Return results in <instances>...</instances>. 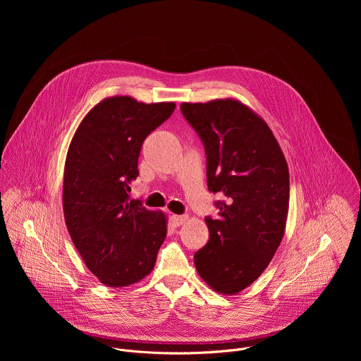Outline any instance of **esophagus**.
Masks as SVG:
<instances>
[{"mask_svg":"<svg viewBox=\"0 0 361 361\" xmlns=\"http://www.w3.org/2000/svg\"><path fill=\"white\" fill-rule=\"evenodd\" d=\"M188 220V216H177V214H173L171 216V223L176 226V227H178V226H183L185 221Z\"/></svg>","mask_w":361,"mask_h":361,"instance_id":"34e87169","label":"esophagus"}]
</instances>
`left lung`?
Listing matches in <instances>:
<instances>
[{
	"mask_svg": "<svg viewBox=\"0 0 361 361\" xmlns=\"http://www.w3.org/2000/svg\"><path fill=\"white\" fill-rule=\"evenodd\" d=\"M181 111L207 154V187L223 197L194 264L214 291L234 295L263 274L283 240L288 166L267 123L241 101L183 102Z\"/></svg>",
	"mask_w": 361,
	"mask_h": 361,
	"instance_id": "obj_1",
	"label": "left lung"
}]
</instances>
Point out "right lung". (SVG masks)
<instances>
[{
	"label": "right lung",
	"mask_w": 361,
	"mask_h": 361,
	"mask_svg": "<svg viewBox=\"0 0 361 361\" xmlns=\"http://www.w3.org/2000/svg\"><path fill=\"white\" fill-rule=\"evenodd\" d=\"M174 109L176 102L109 97L88 111L70 142L63 183L66 226L87 269L104 286L128 287L156 266L167 217L130 200L128 191L138 176L142 141Z\"/></svg>",
	"instance_id": "add662e5"
}]
</instances>
